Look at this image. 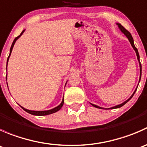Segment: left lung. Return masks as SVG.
Returning <instances> with one entry per match:
<instances>
[{"mask_svg": "<svg viewBox=\"0 0 147 147\" xmlns=\"http://www.w3.org/2000/svg\"><path fill=\"white\" fill-rule=\"evenodd\" d=\"M117 24L118 25V27H119V29L121 30V32H122L123 33H124V35H125L126 36H127V38H128V39H129V42H130V43H131V46H132V47H133V48H134V50H135L136 53H137V59H138V60H139V67H140V78H139V82H140V80H141V75H142V65H141V63H140V61H139V53H138V50H137V47H136L135 46H134V40H133V38H132V36H131V34H130V32H129V31L127 30H126L125 28H124V27H123V26H121V24H119V23H117ZM137 89H136V90H135V91L134 92V93H133V94H132V95H131V97H130L128 99V100H126V101L123 102L122 104H120V105H117V106H115V107H112V108H109V109H116V108H119V107H122L123 105H125V104L127 103V102H129V101L130 100H131V97H133V95H134V93H135V92L137 91ZM92 105L93 107H94L100 108V109H102V107H98V106H97V105H93V104H92Z\"/></svg>", "mask_w": 147, "mask_h": 147, "instance_id": "left-lung-1", "label": "left lung"}]
</instances>
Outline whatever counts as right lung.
<instances>
[{
	"label": "right lung",
	"mask_w": 147,
	"mask_h": 147,
	"mask_svg": "<svg viewBox=\"0 0 147 147\" xmlns=\"http://www.w3.org/2000/svg\"><path fill=\"white\" fill-rule=\"evenodd\" d=\"M24 31H25V30H23V31H22V32H21V33H20V35H18V37H16V38H15L14 40H13V43H12L11 47H10L9 56H8V60H7V65H8V59H9V57H10V53H11L12 50H13V46H14L15 42H16V41L18 39V38H20V36H21L22 34L23 33V32H24ZM63 104H64V99H63V101H62V102H61V104H60V105H59V106L56 107H55L54 109H50V110H47V111H32V110H28V109H25V108H23V107H21L23 108V109H24V110L26 111V112H27L28 113L31 114V115H38V116H44V115H50V114L55 113V112H57V111H59V110H60V109H61V108H62V107H63Z\"/></svg>",
	"instance_id": "obj_1"
}]
</instances>
